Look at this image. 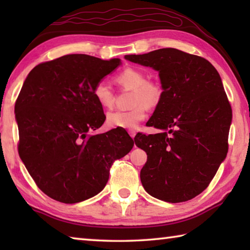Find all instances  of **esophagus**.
Returning <instances> with one entry per match:
<instances>
[{
  "label": "esophagus",
  "instance_id": "34e87169",
  "mask_svg": "<svg viewBox=\"0 0 250 250\" xmlns=\"http://www.w3.org/2000/svg\"><path fill=\"white\" fill-rule=\"evenodd\" d=\"M129 134L131 135V138H134L135 137V131L134 130H129Z\"/></svg>",
  "mask_w": 250,
  "mask_h": 250
}]
</instances>
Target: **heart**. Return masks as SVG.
<instances>
[{"mask_svg": "<svg viewBox=\"0 0 250 250\" xmlns=\"http://www.w3.org/2000/svg\"><path fill=\"white\" fill-rule=\"evenodd\" d=\"M117 83L126 89L132 90L131 105L126 111H113L107 115L108 126L110 128L134 129L147 116V107L159 105L163 97L161 84L152 80H146V75L137 68H125L116 76ZM92 95L100 107L109 109L112 107L113 95L110 87L104 82L95 84Z\"/></svg>", "mask_w": 250, "mask_h": 250, "instance_id": "heart-1", "label": "heart"}]
</instances>
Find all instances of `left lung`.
Masks as SVG:
<instances>
[{
	"label": "left lung",
	"mask_w": 250,
	"mask_h": 250,
	"mask_svg": "<svg viewBox=\"0 0 250 250\" xmlns=\"http://www.w3.org/2000/svg\"><path fill=\"white\" fill-rule=\"evenodd\" d=\"M125 59L158 70L163 88L146 124L161 132L134 138L147 155L143 188L164 202L192 200L209 185L228 152L231 107L218 71L207 59L176 48Z\"/></svg>",
	"instance_id": "left-lung-1"
}]
</instances>
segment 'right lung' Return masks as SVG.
Returning <instances> with one entry per match:
<instances>
[{
	"mask_svg": "<svg viewBox=\"0 0 250 250\" xmlns=\"http://www.w3.org/2000/svg\"><path fill=\"white\" fill-rule=\"evenodd\" d=\"M120 65L84 54L65 55L34 67L15 103L18 150L46 195L75 204L103 191L110 167L133 146L125 130L91 134L105 116L92 90Z\"/></svg>",
	"mask_w": 250,
	"mask_h": 250,
	"instance_id": "right-lung-1",
	"label": "right lung"
}]
</instances>
